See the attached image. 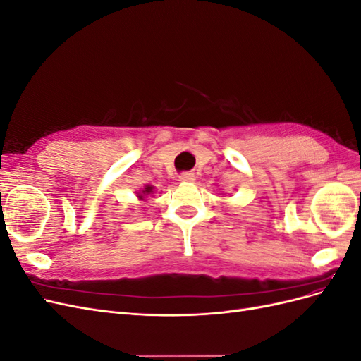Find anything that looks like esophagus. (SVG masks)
Wrapping results in <instances>:
<instances>
[{"label": "esophagus", "mask_w": 361, "mask_h": 361, "mask_svg": "<svg viewBox=\"0 0 361 361\" xmlns=\"http://www.w3.org/2000/svg\"><path fill=\"white\" fill-rule=\"evenodd\" d=\"M179 180H180V182H185V183H191V182L195 180V176H194V173L185 171V173H182L180 176H179Z\"/></svg>", "instance_id": "obj_1"}]
</instances>
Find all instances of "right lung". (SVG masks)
Masks as SVG:
<instances>
[{
	"mask_svg": "<svg viewBox=\"0 0 361 361\" xmlns=\"http://www.w3.org/2000/svg\"><path fill=\"white\" fill-rule=\"evenodd\" d=\"M152 190H154V187H146L143 191L138 192V199H140V200H143V199H145V195H146V194H150V192H152Z\"/></svg>",
	"mask_w": 361,
	"mask_h": 361,
	"instance_id": "right-lung-1",
	"label": "right lung"
}]
</instances>
